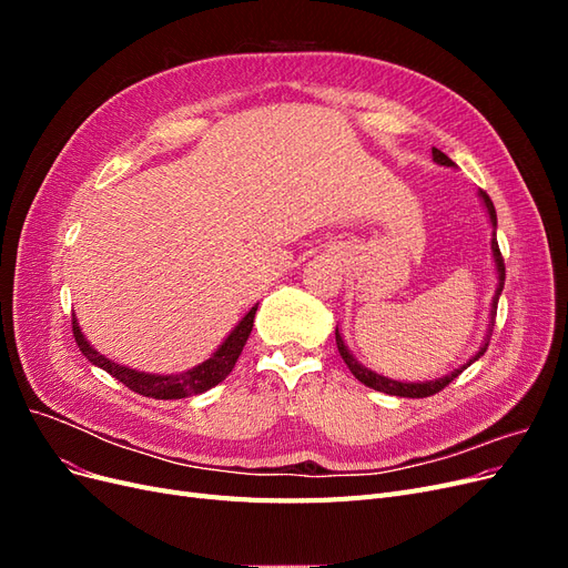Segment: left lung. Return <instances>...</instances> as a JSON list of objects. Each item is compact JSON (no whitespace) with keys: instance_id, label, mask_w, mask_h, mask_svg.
<instances>
[{"instance_id":"left-lung-1","label":"left lung","mask_w":568,"mask_h":568,"mask_svg":"<svg viewBox=\"0 0 568 568\" xmlns=\"http://www.w3.org/2000/svg\"><path fill=\"white\" fill-rule=\"evenodd\" d=\"M432 153H434V161H436V163H440V165H453V161H450L448 156H445V153H443L440 149H434ZM480 199H484V203H486V209H488V215H490L493 227H497V215H495V205H493L490 196H488L486 192H480ZM490 248H493L495 267H497V280H500V286H497V291H495L493 307H490V329H488V338H486V343H484V348H480V351L469 359L467 365H462V367H459V369H455L453 374L443 376V379H436V382H424V384L393 382V379H388V376H382V374H376V372H372V369H367V367L359 365L357 359L351 355V351H348L346 343H343V338H341V334H338V326H336V346H338V353H341V357H343V363H346V365H348V369L353 372L355 379H357V382H363L365 386H369V388H374V390H382V393H388V395H400V398H428V395H434V393L443 390L445 386H450L464 369H467L471 363H476V359L486 353L488 343H490V334H493V326H495L497 298H500V294H503V286H505V261H503L500 246H497L495 239H493Z\"/></svg>"}]
</instances>
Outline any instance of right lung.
<instances>
[{
	"label": "right lung",
	"mask_w": 568,
	"mask_h": 568,
	"mask_svg": "<svg viewBox=\"0 0 568 568\" xmlns=\"http://www.w3.org/2000/svg\"><path fill=\"white\" fill-rule=\"evenodd\" d=\"M257 305H253L251 311L246 313V317L239 322L232 334L225 338V343L213 353V357L205 359L199 367L182 372V374H170V376H161V374H144V372H134L128 369L118 363H111L104 355H99L88 338L82 336L78 320L73 317V336L78 348L82 351V355L90 359L92 365L101 367L104 372H109L111 376H115L118 382H123L130 390L146 395V398H156V400H178V398H186V395H196L209 390L213 386H217L220 382L227 379V374L234 369L239 355H242L246 341L251 336L253 329V317H255Z\"/></svg>",
	"instance_id": "obj_1"
}]
</instances>
